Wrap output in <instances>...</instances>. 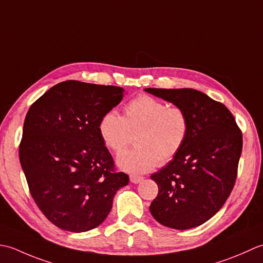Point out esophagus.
Returning <instances> with one entry per match:
<instances>
[{
	"label": "esophagus",
	"instance_id": "obj_1",
	"mask_svg": "<svg viewBox=\"0 0 263 263\" xmlns=\"http://www.w3.org/2000/svg\"><path fill=\"white\" fill-rule=\"evenodd\" d=\"M144 180V177L142 176H130V181L133 184H138Z\"/></svg>",
	"mask_w": 263,
	"mask_h": 263
}]
</instances>
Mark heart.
<instances>
[{
    "mask_svg": "<svg viewBox=\"0 0 263 263\" xmlns=\"http://www.w3.org/2000/svg\"><path fill=\"white\" fill-rule=\"evenodd\" d=\"M190 117L179 106H168L141 95L125 106V116L109 111L100 121L102 141L112 152L125 151L135 136L136 147L118 158V167L130 174H144L174 160L190 134Z\"/></svg>",
    "mask_w": 263,
    "mask_h": 263,
    "instance_id": "obj_1",
    "label": "heart"
}]
</instances>
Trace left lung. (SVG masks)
<instances>
[{
	"mask_svg": "<svg viewBox=\"0 0 263 263\" xmlns=\"http://www.w3.org/2000/svg\"><path fill=\"white\" fill-rule=\"evenodd\" d=\"M183 108L190 134L178 155L151 176L159 193L149 205L165 227L190 229L213 217L233 191L243 136L226 106L193 88H145Z\"/></svg>",
	"mask_w": 263,
	"mask_h": 263,
	"instance_id": "8db88e82",
	"label": "left lung"
}]
</instances>
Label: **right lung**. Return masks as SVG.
<instances>
[{"label":"right lung","instance_id":"obj_1","mask_svg":"<svg viewBox=\"0 0 263 263\" xmlns=\"http://www.w3.org/2000/svg\"><path fill=\"white\" fill-rule=\"evenodd\" d=\"M125 89L66 80L27 112L19 146L21 168L37 206L57 227L94 229L111 211L129 177L117 173L100 136V121L121 102Z\"/></svg>","mask_w":263,"mask_h":263}]
</instances>
